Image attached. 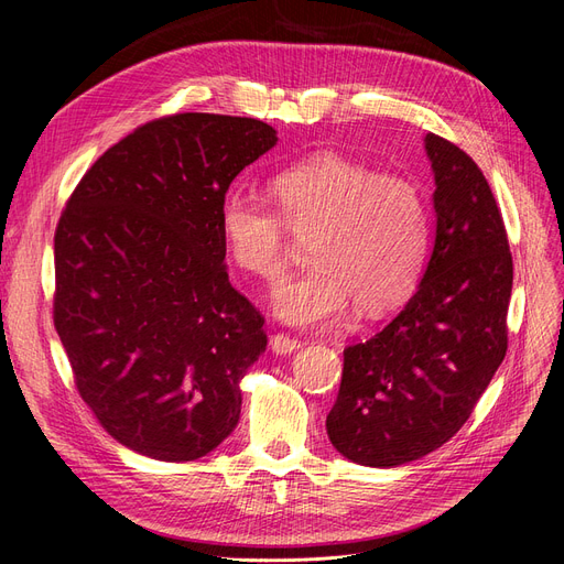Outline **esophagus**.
I'll return each instance as SVG.
<instances>
[{
    "mask_svg": "<svg viewBox=\"0 0 564 564\" xmlns=\"http://www.w3.org/2000/svg\"><path fill=\"white\" fill-rule=\"evenodd\" d=\"M270 347L274 354H281V357H285V354H292L297 351L302 347V340L297 338H290V336H283V334H276L270 338Z\"/></svg>",
    "mask_w": 564,
    "mask_h": 564,
    "instance_id": "obj_1",
    "label": "esophagus"
}]
</instances>
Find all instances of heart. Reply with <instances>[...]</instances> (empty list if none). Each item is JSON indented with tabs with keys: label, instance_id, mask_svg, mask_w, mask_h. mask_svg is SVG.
<instances>
[{
	"label": "heart",
	"instance_id": "heart-1",
	"mask_svg": "<svg viewBox=\"0 0 564 564\" xmlns=\"http://www.w3.org/2000/svg\"><path fill=\"white\" fill-rule=\"evenodd\" d=\"M270 192L279 215L242 192H228L219 203V230L235 267L262 281L285 270V226L302 240L311 237L313 267L274 297L281 322L329 327L351 304L375 315L416 290L430 249L427 205L416 183L319 155L281 171Z\"/></svg>",
	"mask_w": 564,
	"mask_h": 564
}]
</instances>
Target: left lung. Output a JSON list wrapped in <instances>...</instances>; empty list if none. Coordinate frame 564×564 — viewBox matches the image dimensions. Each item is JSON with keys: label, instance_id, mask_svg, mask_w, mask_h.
<instances>
[{"label": "left lung", "instance_id": "obj_1", "mask_svg": "<svg viewBox=\"0 0 564 564\" xmlns=\"http://www.w3.org/2000/svg\"><path fill=\"white\" fill-rule=\"evenodd\" d=\"M434 245L406 306L349 345L327 416L334 448L393 468L441 448L468 421L508 351L512 253L496 198L462 148L425 134Z\"/></svg>", "mask_w": 564, "mask_h": 564}]
</instances>
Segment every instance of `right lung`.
<instances>
[{
    "mask_svg": "<svg viewBox=\"0 0 564 564\" xmlns=\"http://www.w3.org/2000/svg\"><path fill=\"white\" fill-rule=\"evenodd\" d=\"M276 141L256 118H160L111 145L58 219L56 334L82 400L139 455L205 457L240 421L267 336L228 281L219 203Z\"/></svg>",
    "mask_w": 564,
    "mask_h": 564,
    "instance_id": "right-lung-1",
    "label": "right lung"
}]
</instances>
